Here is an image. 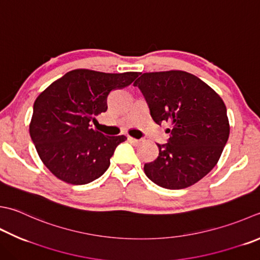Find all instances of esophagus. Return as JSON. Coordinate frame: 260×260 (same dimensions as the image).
Returning <instances> with one entry per match:
<instances>
[{
  "label": "esophagus",
  "instance_id": "34e87169",
  "mask_svg": "<svg viewBox=\"0 0 260 260\" xmlns=\"http://www.w3.org/2000/svg\"><path fill=\"white\" fill-rule=\"evenodd\" d=\"M127 140H128L131 143H134V144H139L140 143V140H136V139H134V137H131V136H128L127 137Z\"/></svg>",
  "mask_w": 260,
  "mask_h": 260
}]
</instances>
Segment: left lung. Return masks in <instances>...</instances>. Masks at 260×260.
<instances>
[{
    "label": "left lung",
    "instance_id": "1",
    "mask_svg": "<svg viewBox=\"0 0 260 260\" xmlns=\"http://www.w3.org/2000/svg\"><path fill=\"white\" fill-rule=\"evenodd\" d=\"M156 124L170 121L169 140L144 165L150 180L167 189L200 181L217 164L230 134L226 107L211 86L184 71L143 73L135 81Z\"/></svg>",
    "mask_w": 260,
    "mask_h": 260
}]
</instances>
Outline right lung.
<instances>
[{
    "label": "right lung",
    "instance_id": "1",
    "mask_svg": "<svg viewBox=\"0 0 260 260\" xmlns=\"http://www.w3.org/2000/svg\"><path fill=\"white\" fill-rule=\"evenodd\" d=\"M139 74L73 70L37 96L30 137L54 176L68 184L84 185L105 174L116 147L127 137L104 135L91 128L90 121L108 109L110 91L129 85Z\"/></svg>",
    "mask_w": 260,
    "mask_h": 260
}]
</instances>
